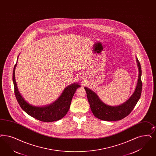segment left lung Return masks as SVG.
<instances>
[{
    "instance_id": "obj_1",
    "label": "left lung",
    "mask_w": 156,
    "mask_h": 156,
    "mask_svg": "<svg viewBox=\"0 0 156 156\" xmlns=\"http://www.w3.org/2000/svg\"><path fill=\"white\" fill-rule=\"evenodd\" d=\"M136 62L139 70L138 80L134 93L127 101L119 106H109L102 102L97 94L90 89L85 87L88 101L93 115L97 118L105 121H117L128 116L133 110L140 100L142 82L141 81L142 70L140 62L136 58Z\"/></svg>"
}]
</instances>
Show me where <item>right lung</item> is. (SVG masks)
<instances>
[{"label":"right lung","instance_id":"obj_1","mask_svg":"<svg viewBox=\"0 0 156 156\" xmlns=\"http://www.w3.org/2000/svg\"><path fill=\"white\" fill-rule=\"evenodd\" d=\"M16 63L17 62L14 67L12 81L15 95L17 101L22 109L33 118L44 122H52L63 118L70 109L71 100L75 90L81 85L78 83H74L66 87L58 100L49 105L40 107L33 106L24 100L18 90L15 78V69Z\"/></svg>","mask_w":156,"mask_h":156}]
</instances>
